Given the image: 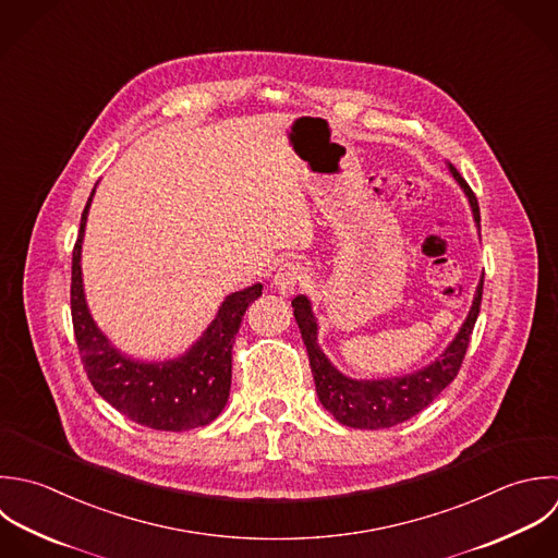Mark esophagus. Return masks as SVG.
Listing matches in <instances>:
<instances>
[{
	"mask_svg": "<svg viewBox=\"0 0 558 558\" xmlns=\"http://www.w3.org/2000/svg\"><path fill=\"white\" fill-rule=\"evenodd\" d=\"M308 276L304 271L302 265L298 263H284L276 276H274V287L278 289V293L282 295H293L298 289H302L306 284Z\"/></svg>",
	"mask_w": 558,
	"mask_h": 558,
	"instance_id": "1",
	"label": "esophagus"
}]
</instances>
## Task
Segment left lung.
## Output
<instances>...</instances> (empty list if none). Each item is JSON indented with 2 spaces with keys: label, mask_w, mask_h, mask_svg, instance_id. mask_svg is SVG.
I'll list each match as a JSON object with an SVG mask.
<instances>
[{
  "label": "left lung",
  "mask_w": 558,
  "mask_h": 558,
  "mask_svg": "<svg viewBox=\"0 0 558 558\" xmlns=\"http://www.w3.org/2000/svg\"><path fill=\"white\" fill-rule=\"evenodd\" d=\"M450 171L457 178V182L463 186L472 204L474 219L481 226V208L474 191L452 165H450ZM483 282H485V276L481 278V284L476 289L472 311L461 332L457 335V339L448 345V350L433 365L420 369L417 374H411L404 378H385V380H352L341 372H337L317 345V322L311 311V302L306 300V295L293 298L291 302L293 315L308 352V361H311V369H313V378H315V387L322 404L335 415L339 424L350 428H361V430L391 428L415 417L420 411H424L457 378L463 365V359L481 313Z\"/></svg>",
  "instance_id": "left-lung-1"
}]
</instances>
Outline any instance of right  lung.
Returning a JSON list of instances; mask_svg holds the SVG:
<instances>
[{
    "label": "right lung",
    "mask_w": 558,
    "mask_h": 558,
    "mask_svg": "<svg viewBox=\"0 0 558 558\" xmlns=\"http://www.w3.org/2000/svg\"><path fill=\"white\" fill-rule=\"evenodd\" d=\"M90 197L71 258V319L93 389L121 415L154 430L180 433L210 424L228 402L234 337L247 306L263 295V284L228 295L215 322L184 356L167 363H138L123 356L99 332L84 302L80 250Z\"/></svg>",
    "instance_id": "1"
}]
</instances>
